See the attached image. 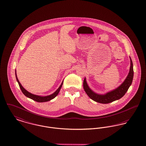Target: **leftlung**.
Listing matches in <instances>:
<instances>
[{
	"instance_id": "left-lung-1",
	"label": "left lung",
	"mask_w": 146,
	"mask_h": 146,
	"mask_svg": "<svg viewBox=\"0 0 146 146\" xmlns=\"http://www.w3.org/2000/svg\"><path fill=\"white\" fill-rule=\"evenodd\" d=\"M131 61V66L129 72V74L127 76L123 83L119 86L116 89L112 90L110 92H109L105 95H99L95 93L88 86L86 78H84L83 82V87L86 94L89 97L93 100L95 102L102 104H108L111 103L113 101L120 99L124 95L126 94L127 91L129 89V86L131 85L133 77V63L132 61L130 58Z\"/></svg>"
}]
</instances>
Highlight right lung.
Returning <instances> with one entry per match:
<instances>
[{
    "instance_id": "obj_1",
    "label": "right lung",
    "mask_w": 146,
    "mask_h": 146,
    "mask_svg": "<svg viewBox=\"0 0 146 146\" xmlns=\"http://www.w3.org/2000/svg\"><path fill=\"white\" fill-rule=\"evenodd\" d=\"M15 76H16L17 80V82H18V84H19V85L20 88L21 92H23V93L25 95L26 97H27V98H30V99H33V100L36 101V102H39V103L46 102L50 101V100H51L52 99H54V98L58 95V94L59 93L60 88H61L62 86L63 85V82H62V84H61L60 86L59 87V88H58L53 94L50 95H48V96H38V95H36L33 94L29 93V92H27V90H26L23 87V86H21V84H20V83L19 82V80H18V79H17V73H16V70H15Z\"/></svg>"
}]
</instances>
